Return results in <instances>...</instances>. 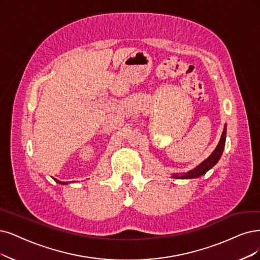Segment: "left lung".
Listing matches in <instances>:
<instances>
[{
    "label": "left lung",
    "mask_w": 260,
    "mask_h": 260,
    "mask_svg": "<svg viewBox=\"0 0 260 260\" xmlns=\"http://www.w3.org/2000/svg\"><path fill=\"white\" fill-rule=\"evenodd\" d=\"M225 142H226V125L224 126V131L222 133V136H220L219 142L215 150L212 152L207 159H205L203 162H200L198 166H196L194 169H191L187 172H183V174H174L172 175V178L175 179H194L198 178L200 176L205 175L208 170H210L214 165H216V162L219 160L220 156L223 154V151L225 148Z\"/></svg>",
    "instance_id": "1"
}]
</instances>
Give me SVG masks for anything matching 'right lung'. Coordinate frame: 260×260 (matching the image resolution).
Segmentation results:
<instances>
[{
  "instance_id": "right-lung-1",
  "label": "right lung",
  "mask_w": 260,
  "mask_h": 260,
  "mask_svg": "<svg viewBox=\"0 0 260 260\" xmlns=\"http://www.w3.org/2000/svg\"><path fill=\"white\" fill-rule=\"evenodd\" d=\"M54 181L56 182V183H59V184H63V185L67 184V182H61V181H59V180H56V179H54Z\"/></svg>"
}]
</instances>
